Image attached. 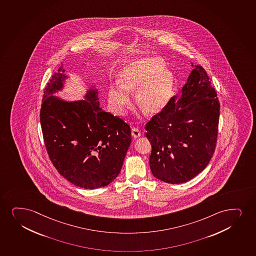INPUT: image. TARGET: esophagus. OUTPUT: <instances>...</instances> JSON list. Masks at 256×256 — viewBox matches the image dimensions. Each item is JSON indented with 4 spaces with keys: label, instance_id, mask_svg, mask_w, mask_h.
<instances>
[{
    "label": "esophagus",
    "instance_id": "1",
    "mask_svg": "<svg viewBox=\"0 0 256 256\" xmlns=\"http://www.w3.org/2000/svg\"><path fill=\"white\" fill-rule=\"evenodd\" d=\"M132 136L134 138H138V137L142 136V132L138 128H132Z\"/></svg>",
    "mask_w": 256,
    "mask_h": 256
}]
</instances>
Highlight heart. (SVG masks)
Instances as JSON below:
<instances>
[{"mask_svg":"<svg viewBox=\"0 0 256 256\" xmlns=\"http://www.w3.org/2000/svg\"><path fill=\"white\" fill-rule=\"evenodd\" d=\"M160 58H145L128 64L119 74L120 86L108 90V102L116 114L124 113L130 104V92L136 89V104L148 116H155L164 110L174 90V76L164 70Z\"/></svg>","mask_w":256,"mask_h":256,"instance_id":"obj_1","label":"heart"}]
</instances>
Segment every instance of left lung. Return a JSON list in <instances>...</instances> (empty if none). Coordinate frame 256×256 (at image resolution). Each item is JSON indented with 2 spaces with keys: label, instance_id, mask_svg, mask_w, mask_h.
Wrapping results in <instances>:
<instances>
[{
  "label": "left lung",
  "instance_id": "obj_1",
  "mask_svg": "<svg viewBox=\"0 0 256 256\" xmlns=\"http://www.w3.org/2000/svg\"><path fill=\"white\" fill-rule=\"evenodd\" d=\"M220 102L206 70L195 66L180 98L146 124L151 143L152 174L166 183H186L201 172L214 154Z\"/></svg>",
  "mask_w": 256,
  "mask_h": 256
}]
</instances>
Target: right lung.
I'll list each match as a JSON object with an SVG mask.
<instances>
[{
    "label": "right lung",
    "instance_id": "add662e5",
    "mask_svg": "<svg viewBox=\"0 0 256 256\" xmlns=\"http://www.w3.org/2000/svg\"><path fill=\"white\" fill-rule=\"evenodd\" d=\"M60 67L44 87L40 124L49 158L60 175L76 186H106L120 174L131 144L128 124L99 107L98 90L86 100L54 96L67 78Z\"/></svg>",
    "mask_w": 256,
    "mask_h": 256
}]
</instances>
